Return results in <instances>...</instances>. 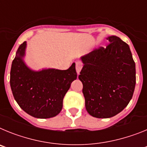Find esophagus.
I'll use <instances>...</instances> for the list:
<instances>
[{
    "mask_svg": "<svg viewBox=\"0 0 147 147\" xmlns=\"http://www.w3.org/2000/svg\"><path fill=\"white\" fill-rule=\"evenodd\" d=\"M82 68V62H76V72H77L78 74H79L80 71H81Z\"/></svg>",
    "mask_w": 147,
    "mask_h": 147,
    "instance_id": "obj_1",
    "label": "esophagus"
}]
</instances>
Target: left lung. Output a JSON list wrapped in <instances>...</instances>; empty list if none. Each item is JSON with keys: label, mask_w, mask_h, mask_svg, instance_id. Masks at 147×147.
Here are the masks:
<instances>
[{"label": "left lung", "mask_w": 147, "mask_h": 147, "mask_svg": "<svg viewBox=\"0 0 147 147\" xmlns=\"http://www.w3.org/2000/svg\"><path fill=\"white\" fill-rule=\"evenodd\" d=\"M106 48L99 47L82 57L84 66L79 79L88 113L107 119L124 110L136 86V64L129 45L116 36L107 38Z\"/></svg>", "instance_id": "1"}]
</instances>
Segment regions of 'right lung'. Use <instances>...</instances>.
<instances>
[{"label":"right lung","instance_id":"right-lung-1","mask_svg":"<svg viewBox=\"0 0 147 147\" xmlns=\"http://www.w3.org/2000/svg\"><path fill=\"white\" fill-rule=\"evenodd\" d=\"M26 45L24 42L19 46L11 64L10 85L13 96L18 105L33 117H54L62 110L65 95L77 77L75 63L65 71H32L22 59Z\"/></svg>","mask_w":147,"mask_h":147}]
</instances>
